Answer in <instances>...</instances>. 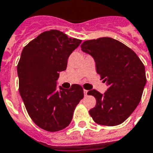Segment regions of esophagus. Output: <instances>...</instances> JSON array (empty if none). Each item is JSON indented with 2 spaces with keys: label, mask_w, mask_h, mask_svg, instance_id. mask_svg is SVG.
I'll use <instances>...</instances> for the list:
<instances>
[{
  "label": "esophagus",
  "mask_w": 153,
  "mask_h": 153,
  "mask_svg": "<svg viewBox=\"0 0 153 153\" xmlns=\"http://www.w3.org/2000/svg\"><path fill=\"white\" fill-rule=\"evenodd\" d=\"M83 93H84V95L87 96V93H88V91H86V90H85V89H84Z\"/></svg>",
  "instance_id": "1"
}]
</instances>
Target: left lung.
I'll use <instances>...</instances> for the list:
<instances>
[{
    "label": "left lung",
    "instance_id": "8db88e82",
    "mask_svg": "<svg viewBox=\"0 0 153 153\" xmlns=\"http://www.w3.org/2000/svg\"><path fill=\"white\" fill-rule=\"evenodd\" d=\"M81 48L94 58L97 73L108 86L104 94L96 90L88 91V95L96 98L90 115L102 126L123 123L141 99L146 84L143 62L132 49L109 37L86 40Z\"/></svg>",
    "mask_w": 153,
    "mask_h": 153
}]
</instances>
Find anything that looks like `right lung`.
Listing matches in <instances>:
<instances>
[{
    "label": "right lung",
    "mask_w": 153,
    "mask_h": 153,
    "mask_svg": "<svg viewBox=\"0 0 153 153\" xmlns=\"http://www.w3.org/2000/svg\"><path fill=\"white\" fill-rule=\"evenodd\" d=\"M81 42L50 30L29 42L21 52L17 65L20 94L30 117L44 130L57 132L67 127L83 98L79 84L56 90L59 72L66 70L70 55Z\"/></svg>",
    "instance_id": "add662e5"
}]
</instances>
